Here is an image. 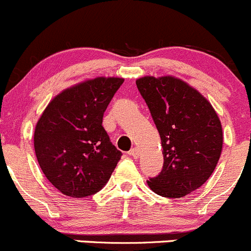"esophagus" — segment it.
Listing matches in <instances>:
<instances>
[{
    "label": "esophagus",
    "mask_w": 251,
    "mask_h": 251,
    "mask_svg": "<svg viewBox=\"0 0 251 251\" xmlns=\"http://www.w3.org/2000/svg\"><path fill=\"white\" fill-rule=\"evenodd\" d=\"M129 155L134 158H138L139 155H140V150L138 148H133L130 151H129Z\"/></svg>",
    "instance_id": "obj_1"
}]
</instances>
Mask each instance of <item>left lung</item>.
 I'll return each instance as SVG.
<instances>
[{
    "label": "left lung",
    "mask_w": 251,
    "mask_h": 251,
    "mask_svg": "<svg viewBox=\"0 0 251 251\" xmlns=\"http://www.w3.org/2000/svg\"><path fill=\"white\" fill-rule=\"evenodd\" d=\"M160 133L163 167L148 185L165 198H183L213 173L222 151L221 121L197 89L172 75L136 79Z\"/></svg>",
    "instance_id": "1"
}]
</instances>
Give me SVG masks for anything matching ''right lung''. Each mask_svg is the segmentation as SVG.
<instances>
[{"mask_svg": "<svg viewBox=\"0 0 251 251\" xmlns=\"http://www.w3.org/2000/svg\"><path fill=\"white\" fill-rule=\"evenodd\" d=\"M125 79L105 78L66 89L47 105L34 133L45 177L62 194L85 198L105 187L122 152L102 126L108 103Z\"/></svg>", "mask_w": 251, "mask_h": 251, "instance_id": "obj_1", "label": "right lung"}]
</instances>
